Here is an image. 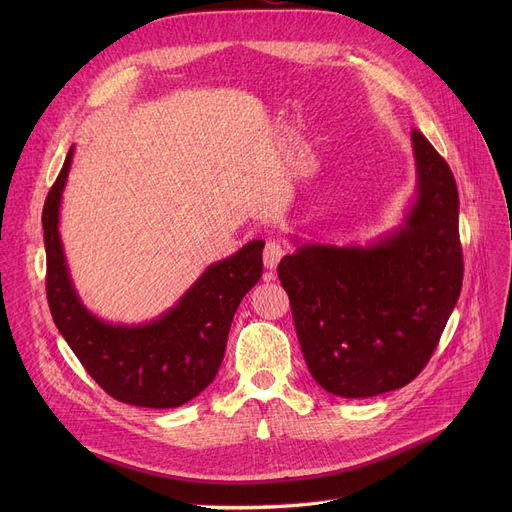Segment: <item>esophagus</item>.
<instances>
[{
	"label": "esophagus",
	"mask_w": 512,
	"mask_h": 512,
	"mask_svg": "<svg viewBox=\"0 0 512 512\" xmlns=\"http://www.w3.org/2000/svg\"><path fill=\"white\" fill-rule=\"evenodd\" d=\"M284 257V247L280 240H267V245L263 249V265L267 270H276V265Z\"/></svg>",
	"instance_id": "1"
}]
</instances>
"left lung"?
I'll use <instances>...</instances> for the list:
<instances>
[{
	"label": "left lung",
	"mask_w": 512,
	"mask_h": 512,
	"mask_svg": "<svg viewBox=\"0 0 512 512\" xmlns=\"http://www.w3.org/2000/svg\"><path fill=\"white\" fill-rule=\"evenodd\" d=\"M411 141L417 197L398 230L369 247L303 245L278 265L313 380L342 398L413 382L461 294L459 191L432 143Z\"/></svg>",
	"instance_id": "obj_1"
}]
</instances>
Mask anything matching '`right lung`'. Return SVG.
I'll return each mask as SVG.
<instances>
[{"label":"right lung","instance_id":"add662e5","mask_svg":"<svg viewBox=\"0 0 512 512\" xmlns=\"http://www.w3.org/2000/svg\"><path fill=\"white\" fill-rule=\"evenodd\" d=\"M47 193L43 238L47 303L53 321L91 378L112 398L134 407L174 409L201 394L226 351L232 317L263 274V240H251L232 257L209 265L184 297L145 326H114L80 303L60 240V203L72 164Z\"/></svg>","mask_w":512,"mask_h":512}]
</instances>
